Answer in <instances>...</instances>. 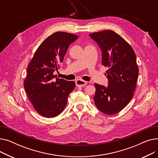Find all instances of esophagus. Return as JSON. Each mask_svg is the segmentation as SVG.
I'll return each instance as SVG.
<instances>
[{"label":"esophagus","mask_w":158,"mask_h":158,"mask_svg":"<svg viewBox=\"0 0 158 158\" xmlns=\"http://www.w3.org/2000/svg\"><path fill=\"white\" fill-rule=\"evenodd\" d=\"M76 86L77 87L82 88V87H84L87 84V82L85 81L81 80V79H78V80H77L76 81Z\"/></svg>","instance_id":"34e87169"}]
</instances>
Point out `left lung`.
<instances>
[{"label": "left lung", "mask_w": 158, "mask_h": 158, "mask_svg": "<svg viewBox=\"0 0 158 158\" xmlns=\"http://www.w3.org/2000/svg\"><path fill=\"white\" fill-rule=\"evenodd\" d=\"M89 36L100 47L102 63L108 69L105 73L108 85H94L95 104L104 114L117 113L134 95L139 73L135 53L127 41L113 31H102Z\"/></svg>", "instance_id": "8db88e82"}]
</instances>
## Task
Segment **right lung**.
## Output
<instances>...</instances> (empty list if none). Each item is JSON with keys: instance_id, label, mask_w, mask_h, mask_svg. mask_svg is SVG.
Returning <instances> with one entry per match:
<instances>
[{"instance_id": "add662e5", "label": "right lung", "mask_w": 158, "mask_h": 158, "mask_svg": "<svg viewBox=\"0 0 158 158\" xmlns=\"http://www.w3.org/2000/svg\"><path fill=\"white\" fill-rule=\"evenodd\" d=\"M78 36L57 32L39 46L29 64L24 88L36 111L47 118L59 115L64 109L68 97L76 86L73 81L54 78L69 46Z\"/></svg>"}]
</instances>
